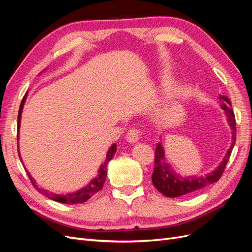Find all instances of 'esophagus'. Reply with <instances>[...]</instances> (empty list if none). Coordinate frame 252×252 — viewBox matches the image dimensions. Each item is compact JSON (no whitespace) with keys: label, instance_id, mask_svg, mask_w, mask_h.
<instances>
[{"label":"esophagus","instance_id":"obj_1","mask_svg":"<svg viewBox=\"0 0 252 252\" xmlns=\"http://www.w3.org/2000/svg\"><path fill=\"white\" fill-rule=\"evenodd\" d=\"M140 136H141V131L138 130V129L132 128V129H130V130L127 132V134H126V141L129 142V143H131V144H134V143H136V142L139 141Z\"/></svg>","mask_w":252,"mask_h":252}]
</instances>
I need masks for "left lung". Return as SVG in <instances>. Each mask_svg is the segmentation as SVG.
<instances>
[{
  "label": "left lung",
  "mask_w": 252,
  "mask_h": 252,
  "mask_svg": "<svg viewBox=\"0 0 252 252\" xmlns=\"http://www.w3.org/2000/svg\"><path fill=\"white\" fill-rule=\"evenodd\" d=\"M219 100L222 101L220 108L225 112V117L227 123L231 129V144L229 149L227 150L223 161L218 165L215 170L209 173L196 177V175H189V177H182L180 173H177L172 167L166 162L165 150L162 143L157 145L156 158H155V170L152 173V183L159 192L168 197H177L181 195H185L188 193H192L199 191L200 189L208 186L212 183H216L223 174L225 167L227 165L228 159L230 158L231 151L234 147L236 139V129H235V118L234 113L230 107V102L228 97L223 94L219 95Z\"/></svg>",
  "instance_id": "1"
}]
</instances>
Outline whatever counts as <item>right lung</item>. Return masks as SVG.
<instances>
[{
    "label": "right lung",
    "mask_w": 252,
    "mask_h": 252,
    "mask_svg": "<svg viewBox=\"0 0 252 252\" xmlns=\"http://www.w3.org/2000/svg\"><path fill=\"white\" fill-rule=\"evenodd\" d=\"M26 97H27V93L24 95V97H23L22 103L20 105V109H19V114H18V135H19V132H20L21 117H22L23 108H24V104L26 102ZM19 138H20V136H18V141H19ZM18 152H19V157H20L21 162H22L23 166H24V168L26 169V167H25L24 163H23L21 155H20L19 145H18ZM116 152H117V144L113 143L111 146L109 147L108 151H107V155H106L105 162L100 166V168H98V170H97V175H96V177L94 179L91 180L85 187H83V188L77 190V191L69 192V193H66V194H58V193H55V192H51V191H49V190L45 189L43 187H40L39 185H36V181L33 179V177H32V174H30V172L27 169H26V172H27V175H28L29 180L32 181V185L34 186V188L40 193H42L43 195L47 196L48 199L53 200V201H56V202H60V203L69 204V205L70 204H80V203H84V202H86L87 200H89L91 196L94 195L97 191H100V190L103 188V185H104V183H105L106 177H107V165L111 161V158H113V156H114V154H116Z\"/></svg>",
    "instance_id": "1"
}]
</instances>
